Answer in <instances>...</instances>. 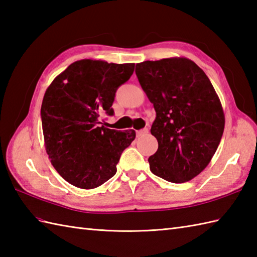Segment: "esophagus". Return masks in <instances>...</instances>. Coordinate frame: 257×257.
<instances>
[{"mask_svg": "<svg viewBox=\"0 0 257 257\" xmlns=\"http://www.w3.org/2000/svg\"><path fill=\"white\" fill-rule=\"evenodd\" d=\"M148 128H144V129H140V130H138L137 132V137H143V136H145V135H147L148 134Z\"/></svg>", "mask_w": 257, "mask_h": 257, "instance_id": "obj_1", "label": "esophagus"}]
</instances>
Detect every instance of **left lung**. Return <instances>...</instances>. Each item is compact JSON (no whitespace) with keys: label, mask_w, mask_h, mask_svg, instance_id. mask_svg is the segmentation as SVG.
<instances>
[{"label":"left lung","mask_w":257,"mask_h":257,"mask_svg":"<svg viewBox=\"0 0 257 257\" xmlns=\"http://www.w3.org/2000/svg\"><path fill=\"white\" fill-rule=\"evenodd\" d=\"M136 75L157 113L150 130L158 140L148 159L151 172L172 183L190 181L209 165L224 132L214 87L185 57L139 63Z\"/></svg>","instance_id":"8db88e82"}]
</instances>
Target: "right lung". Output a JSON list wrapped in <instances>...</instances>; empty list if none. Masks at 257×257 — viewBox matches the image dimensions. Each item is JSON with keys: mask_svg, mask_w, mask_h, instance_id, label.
I'll list each match as a JSON object with an SVG mask.
<instances>
[{"mask_svg": "<svg viewBox=\"0 0 257 257\" xmlns=\"http://www.w3.org/2000/svg\"><path fill=\"white\" fill-rule=\"evenodd\" d=\"M135 64L81 59L52 81L43 98L41 117L48 158L63 179L80 189H95L117 172L135 130L106 128L116 90L133 75Z\"/></svg>", "mask_w": 257, "mask_h": 257, "instance_id": "obj_1", "label": "right lung"}]
</instances>
